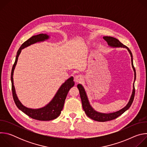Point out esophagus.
<instances>
[{
  "mask_svg": "<svg viewBox=\"0 0 147 147\" xmlns=\"http://www.w3.org/2000/svg\"><path fill=\"white\" fill-rule=\"evenodd\" d=\"M82 77L81 75H77L74 77V82L77 84L78 82H80L82 80Z\"/></svg>",
  "mask_w": 147,
  "mask_h": 147,
  "instance_id": "esophagus-1",
  "label": "esophagus"
}]
</instances>
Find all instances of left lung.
Here are the masks:
<instances>
[{"label": "left lung", "mask_w": 147, "mask_h": 147, "mask_svg": "<svg viewBox=\"0 0 147 147\" xmlns=\"http://www.w3.org/2000/svg\"><path fill=\"white\" fill-rule=\"evenodd\" d=\"M103 38L107 42L108 45L110 47L112 48H123L127 49V51H129L130 56H131V65L133 69L134 72V80L133 82V91L131 95L130 96V98L129 100V102L126 105V106L124 107L123 108L121 109L116 111L115 112H112V113H101L97 112L95 111L91 105V104L90 103V101L88 100L87 93L85 91L84 88L83 87V86L81 84H78L77 85V88L79 90L80 95V98L81 99L82 102V108L86 114L87 116L90 117V119L94 120L95 121H101V122H104V121H109L113 120L121 115H122L125 111H126L127 109H129L130 106L131 105V104L133 102L134 98V94H135V88H134V82L136 81V70L133 65V55L131 52V51L129 49L128 47L124 45L123 44H121L120 42L116 38L112 37V36H103Z\"/></svg>", "instance_id": "left-lung-1"}]
</instances>
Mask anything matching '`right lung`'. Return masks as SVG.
Segmentation results:
<instances>
[{"label": "right lung", "mask_w": 147, "mask_h": 147, "mask_svg": "<svg viewBox=\"0 0 147 147\" xmlns=\"http://www.w3.org/2000/svg\"><path fill=\"white\" fill-rule=\"evenodd\" d=\"M49 38L50 35H48L47 34H40L32 36L27 40H26L25 42H24L17 51L15 62L13 66L11 73L13 97L17 107L20 111H22L23 112L28 115L29 117L35 120L42 121H48L53 120L55 119H56L60 115V114L61 113V111H62L63 108L67 95L70 89L74 86L73 77H70L69 78L66 80L65 82L62 84L60 88L58 89L56 93L55 94L53 98L45 106L38 109H32L24 106L18 99L14 86L13 73L16 66L17 65L18 56L22 49L37 42L45 41L46 40L49 39Z\"/></svg>", "instance_id": "obj_1"}]
</instances>
